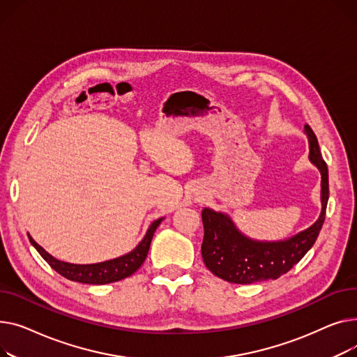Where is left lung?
<instances>
[{
	"mask_svg": "<svg viewBox=\"0 0 357 357\" xmlns=\"http://www.w3.org/2000/svg\"><path fill=\"white\" fill-rule=\"evenodd\" d=\"M304 132L310 145L308 158L321 174V212L319 219L288 239L255 241L243 235L229 215L204 207L202 212L204 227L202 257L204 265L216 277L234 284L277 280L298 264L316 242L326 219L328 170L320 154L317 137L310 125H305Z\"/></svg>",
	"mask_w": 357,
	"mask_h": 357,
	"instance_id": "left-lung-1",
	"label": "left lung"
}]
</instances>
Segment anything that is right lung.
<instances>
[{
    "instance_id": "add662e5",
    "label": "right lung",
    "mask_w": 357,
    "mask_h": 357,
    "mask_svg": "<svg viewBox=\"0 0 357 357\" xmlns=\"http://www.w3.org/2000/svg\"><path fill=\"white\" fill-rule=\"evenodd\" d=\"M162 219L164 218H160L150 225L142 241L135 246V249L131 250V252L109 261L98 262V264H70V262L56 259L49 252H46V250L41 248L30 235H29V239L31 245L37 249V252L43 257V259L56 272H59L60 275H63L70 281H76L82 284L103 285V284L115 282L132 275L134 272L144 264L146 254H149L155 229L160 226Z\"/></svg>"
}]
</instances>
